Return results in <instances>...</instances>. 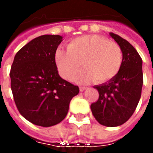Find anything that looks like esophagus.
<instances>
[{"label":"esophagus","instance_id":"1","mask_svg":"<svg viewBox=\"0 0 153 153\" xmlns=\"http://www.w3.org/2000/svg\"><path fill=\"white\" fill-rule=\"evenodd\" d=\"M86 88H85V87H79L80 92H83V91L86 89Z\"/></svg>","mask_w":153,"mask_h":153}]
</instances>
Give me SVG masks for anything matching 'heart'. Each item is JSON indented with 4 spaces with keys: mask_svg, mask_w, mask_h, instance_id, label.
Segmentation results:
<instances>
[{
    "mask_svg": "<svg viewBox=\"0 0 153 153\" xmlns=\"http://www.w3.org/2000/svg\"><path fill=\"white\" fill-rule=\"evenodd\" d=\"M123 60L121 48L118 44L96 34L74 38L67 45V50L58 48L55 61L60 76L71 80L83 69L75 81L79 83H91L97 80L106 83L118 74Z\"/></svg>",
    "mask_w": 153,
    "mask_h": 153,
    "instance_id": "obj_1",
    "label": "heart"
}]
</instances>
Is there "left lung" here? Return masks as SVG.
I'll list each match as a JSON object with an SVG mask.
<instances>
[{
    "mask_svg": "<svg viewBox=\"0 0 153 153\" xmlns=\"http://www.w3.org/2000/svg\"><path fill=\"white\" fill-rule=\"evenodd\" d=\"M109 35L121 48L120 70L112 79L94 86L99 98L91 105L97 122L106 127L123 125L134 112L141 97L143 60L131 44L114 33Z\"/></svg>",
    "mask_w": 153,
    "mask_h": 153,
    "instance_id": "obj_1",
    "label": "left lung"
}]
</instances>
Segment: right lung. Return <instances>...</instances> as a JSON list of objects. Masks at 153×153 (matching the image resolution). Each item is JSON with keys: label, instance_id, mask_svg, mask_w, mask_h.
<instances>
[{"label": "right lung", "instance_id": "1", "mask_svg": "<svg viewBox=\"0 0 153 153\" xmlns=\"http://www.w3.org/2000/svg\"><path fill=\"white\" fill-rule=\"evenodd\" d=\"M60 35H42L19 51L10 77L19 111L27 120L42 127L65 118L70 102L79 93L78 86L58 74L55 54L62 42Z\"/></svg>", "mask_w": 153, "mask_h": 153}]
</instances>
